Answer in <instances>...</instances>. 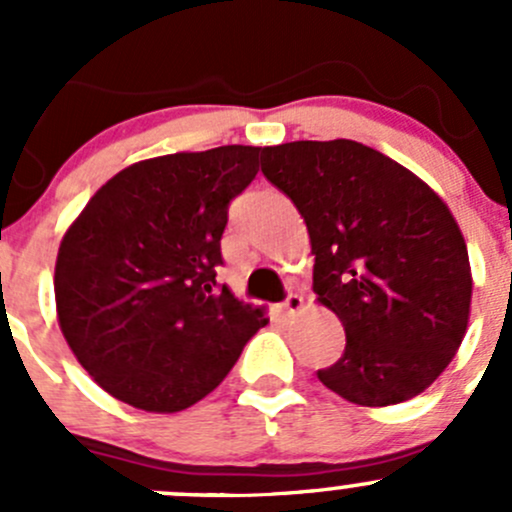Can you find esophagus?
<instances>
[{
	"label": "esophagus",
	"mask_w": 512,
	"mask_h": 512,
	"mask_svg": "<svg viewBox=\"0 0 512 512\" xmlns=\"http://www.w3.org/2000/svg\"><path fill=\"white\" fill-rule=\"evenodd\" d=\"M302 304H304L302 294L292 292V294H287V299H285V304H282V309H285L287 314H294V312H299V309H302Z\"/></svg>",
	"instance_id": "esophagus-1"
}]
</instances>
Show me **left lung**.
<instances>
[{
    "label": "left lung",
    "mask_w": 512,
    "mask_h": 512,
    "mask_svg": "<svg viewBox=\"0 0 512 512\" xmlns=\"http://www.w3.org/2000/svg\"><path fill=\"white\" fill-rule=\"evenodd\" d=\"M262 156L307 225L317 302L347 334L319 381L359 406L414 399L451 364L471 317V262L451 208L409 168L347 138Z\"/></svg>",
    "instance_id": "1"
}]
</instances>
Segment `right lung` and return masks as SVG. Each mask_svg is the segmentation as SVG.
<instances>
[{
    "mask_svg": "<svg viewBox=\"0 0 512 512\" xmlns=\"http://www.w3.org/2000/svg\"><path fill=\"white\" fill-rule=\"evenodd\" d=\"M262 148L220 146L128 165L96 190L59 245L56 319L106 394L175 414L240 359L265 309L215 289L227 205L260 170Z\"/></svg>",
    "mask_w": 512,
    "mask_h": 512,
    "instance_id": "add662e5",
    "label": "right lung"
}]
</instances>
